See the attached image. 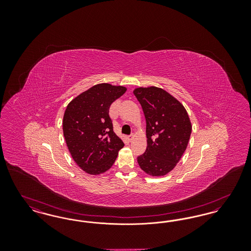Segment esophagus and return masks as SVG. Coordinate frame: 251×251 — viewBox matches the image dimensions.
<instances>
[{"label":"esophagus","instance_id":"1","mask_svg":"<svg viewBox=\"0 0 251 251\" xmlns=\"http://www.w3.org/2000/svg\"><path fill=\"white\" fill-rule=\"evenodd\" d=\"M133 137H134V136H133V134H130V135H128V136H127V138H128V140H129V141H131V140L133 139Z\"/></svg>","mask_w":251,"mask_h":251}]
</instances>
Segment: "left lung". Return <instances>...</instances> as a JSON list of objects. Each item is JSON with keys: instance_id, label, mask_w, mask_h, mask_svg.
Returning a JSON list of instances; mask_svg holds the SVG:
<instances>
[{"instance_id": "left-lung-1", "label": "left lung", "mask_w": 251, "mask_h": 251, "mask_svg": "<svg viewBox=\"0 0 251 251\" xmlns=\"http://www.w3.org/2000/svg\"><path fill=\"white\" fill-rule=\"evenodd\" d=\"M133 94L140 102L146 118L147 149L137 157L147 174L160 177L170 172L184 153L191 135L189 116L179 100L166 90L138 87Z\"/></svg>"}]
</instances>
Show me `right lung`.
Masks as SVG:
<instances>
[{
    "instance_id": "right-lung-1",
    "label": "right lung",
    "mask_w": 251,
    "mask_h": 251,
    "mask_svg": "<svg viewBox=\"0 0 251 251\" xmlns=\"http://www.w3.org/2000/svg\"><path fill=\"white\" fill-rule=\"evenodd\" d=\"M121 85L99 84L74 98L63 118V132L74 162L86 173L99 175L113 166L123 141L114 132L111 104L126 92Z\"/></svg>"
}]
</instances>
